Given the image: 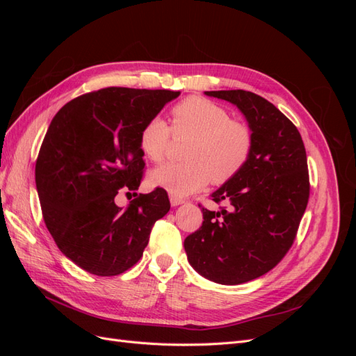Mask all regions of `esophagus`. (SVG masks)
I'll return each instance as SVG.
<instances>
[{
    "label": "esophagus",
    "mask_w": 356,
    "mask_h": 356,
    "mask_svg": "<svg viewBox=\"0 0 356 356\" xmlns=\"http://www.w3.org/2000/svg\"><path fill=\"white\" fill-rule=\"evenodd\" d=\"M169 200H170V204L172 207H178V204H181V203H184V199L182 197H177V196H169Z\"/></svg>",
    "instance_id": "1"
}]
</instances>
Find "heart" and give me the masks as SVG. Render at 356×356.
Masks as SVG:
<instances>
[{
	"label": "heart",
	"instance_id": "heart-1",
	"mask_svg": "<svg viewBox=\"0 0 356 356\" xmlns=\"http://www.w3.org/2000/svg\"><path fill=\"white\" fill-rule=\"evenodd\" d=\"M172 132L188 135L182 163H168L149 175L153 186L165 188L172 196L184 197L208 184H224L246 166L252 154L254 136L251 127L234 120L220 104L190 96L170 110ZM170 129L154 117L139 132L141 152L154 163L166 156Z\"/></svg>",
	"mask_w": 356,
	"mask_h": 356
}]
</instances>
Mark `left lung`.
I'll return each instance as SVG.
<instances>
[{"label": "left lung", "instance_id": "8db88e82", "mask_svg": "<svg viewBox=\"0 0 356 356\" xmlns=\"http://www.w3.org/2000/svg\"><path fill=\"white\" fill-rule=\"evenodd\" d=\"M204 93L238 106L254 147L246 166L211 195L217 203L227 200L230 211L202 208V227L187 236L184 248L203 277L238 285L272 270L293 245L309 200L307 157L297 127L261 96L246 90Z\"/></svg>", "mask_w": 356, "mask_h": 356}]
</instances>
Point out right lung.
I'll use <instances>...</instances> for the list:
<instances>
[{"label": "right lung", "mask_w": 356, "mask_h": 356, "mask_svg": "<svg viewBox=\"0 0 356 356\" xmlns=\"http://www.w3.org/2000/svg\"><path fill=\"white\" fill-rule=\"evenodd\" d=\"M179 96L172 90L106 88L79 96L53 117L35 163L46 227L83 270L115 276L139 261L153 225L170 209L156 188L117 207L144 175L139 132Z\"/></svg>", "instance_id": "1"}]
</instances>
